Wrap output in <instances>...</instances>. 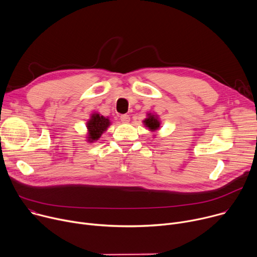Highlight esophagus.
<instances>
[{
	"mask_svg": "<svg viewBox=\"0 0 257 257\" xmlns=\"http://www.w3.org/2000/svg\"><path fill=\"white\" fill-rule=\"evenodd\" d=\"M120 119H121V121H122L123 123H128V122L130 121V116H129L128 114H121Z\"/></svg>",
	"mask_w": 257,
	"mask_h": 257,
	"instance_id": "obj_1",
	"label": "esophagus"
}]
</instances>
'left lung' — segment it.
I'll return each instance as SVG.
<instances>
[{
  "mask_svg": "<svg viewBox=\"0 0 257 257\" xmlns=\"http://www.w3.org/2000/svg\"><path fill=\"white\" fill-rule=\"evenodd\" d=\"M145 127H147L151 132H157L160 127H161V121L159 115L157 113H153V112H148L147 113V118L143 121ZM154 136H156V134H154Z\"/></svg>",
  "mask_w": 257,
  "mask_h": 257,
  "instance_id": "left-lung-1",
  "label": "left lung"
}]
</instances>
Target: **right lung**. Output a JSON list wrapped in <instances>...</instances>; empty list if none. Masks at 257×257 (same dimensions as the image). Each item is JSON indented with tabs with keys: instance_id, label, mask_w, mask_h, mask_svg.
Wrapping results in <instances>:
<instances>
[{
	"instance_id": "add662e5",
	"label": "right lung",
	"mask_w": 257,
	"mask_h": 257,
	"mask_svg": "<svg viewBox=\"0 0 257 257\" xmlns=\"http://www.w3.org/2000/svg\"><path fill=\"white\" fill-rule=\"evenodd\" d=\"M110 124L111 122L109 121L108 116L101 115L99 112H96V111L92 112L90 114V118L86 123L87 143L93 144L94 142H97L101 137V135L110 126Z\"/></svg>"
}]
</instances>
